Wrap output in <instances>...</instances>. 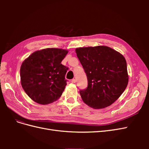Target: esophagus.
I'll use <instances>...</instances> for the list:
<instances>
[{
    "mask_svg": "<svg viewBox=\"0 0 149 149\" xmlns=\"http://www.w3.org/2000/svg\"><path fill=\"white\" fill-rule=\"evenodd\" d=\"M71 81L72 83H76V80H75V79H72Z\"/></svg>",
    "mask_w": 149,
    "mask_h": 149,
    "instance_id": "obj_1",
    "label": "esophagus"
}]
</instances>
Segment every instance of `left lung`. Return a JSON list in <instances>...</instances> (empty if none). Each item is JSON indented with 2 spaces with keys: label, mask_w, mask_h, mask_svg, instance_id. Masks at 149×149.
<instances>
[{
  "label": "left lung",
  "mask_w": 149,
  "mask_h": 149,
  "mask_svg": "<svg viewBox=\"0 0 149 149\" xmlns=\"http://www.w3.org/2000/svg\"><path fill=\"white\" fill-rule=\"evenodd\" d=\"M76 53L88 78V87L79 91L84 102L94 109L111 105L128 84L125 58L106 46L78 48Z\"/></svg>",
  "instance_id": "8db88e82"
}]
</instances>
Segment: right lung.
<instances>
[{
	"label": "right lung",
	"instance_id": "1",
	"mask_svg": "<svg viewBox=\"0 0 149 149\" xmlns=\"http://www.w3.org/2000/svg\"><path fill=\"white\" fill-rule=\"evenodd\" d=\"M68 52L60 48L43 49L35 52L22 63L21 84L33 101L48 104L61 96L66 85L68 68L61 63Z\"/></svg>",
	"mask_w": 149,
	"mask_h": 149
}]
</instances>
